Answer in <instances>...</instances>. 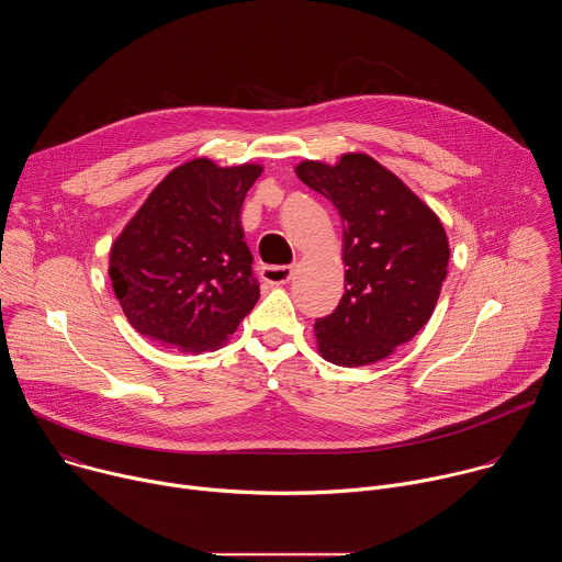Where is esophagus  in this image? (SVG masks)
<instances>
[{
    "instance_id": "1",
    "label": "esophagus",
    "mask_w": 562,
    "mask_h": 562,
    "mask_svg": "<svg viewBox=\"0 0 562 562\" xmlns=\"http://www.w3.org/2000/svg\"><path fill=\"white\" fill-rule=\"evenodd\" d=\"M260 278L267 284H286L293 278V267H262Z\"/></svg>"
}]
</instances>
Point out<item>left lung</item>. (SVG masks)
<instances>
[{
    "mask_svg": "<svg viewBox=\"0 0 562 562\" xmlns=\"http://www.w3.org/2000/svg\"><path fill=\"white\" fill-rule=\"evenodd\" d=\"M295 176L338 209L345 228V295L315 319L317 353L340 367L380 362L429 323L449 271L445 226L367 153H345L336 165L304 159Z\"/></svg>",
    "mask_w": 562,
    "mask_h": 562,
    "instance_id": "left-lung-1",
    "label": "left lung"
}]
</instances>
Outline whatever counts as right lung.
<instances>
[{"mask_svg":"<svg viewBox=\"0 0 562 562\" xmlns=\"http://www.w3.org/2000/svg\"><path fill=\"white\" fill-rule=\"evenodd\" d=\"M262 171L195 157L148 193L109 256L115 297L135 331L193 356L235 334L260 297L239 213Z\"/></svg>","mask_w":562,"mask_h":562,"instance_id":"add662e5","label":"right lung"}]
</instances>
